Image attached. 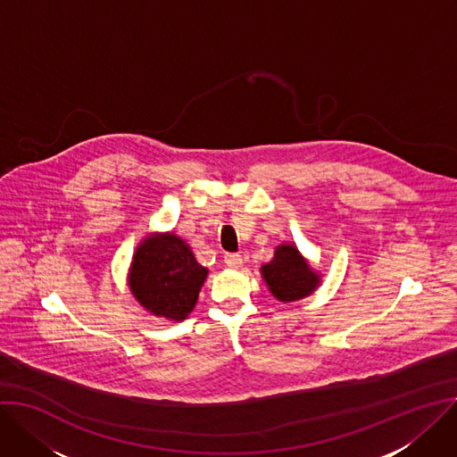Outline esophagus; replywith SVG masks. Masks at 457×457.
Returning <instances> with one entry per match:
<instances>
[{"label": "esophagus", "mask_w": 457, "mask_h": 457, "mask_svg": "<svg viewBox=\"0 0 457 457\" xmlns=\"http://www.w3.org/2000/svg\"><path fill=\"white\" fill-rule=\"evenodd\" d=\"M224 262L229 268H238V266H242V255H238V253H226L224 255Z\"/></svg>", "instance_id": "34e87169"}]
</instances>
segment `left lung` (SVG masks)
I'll use <instances>...</instances> for the list:
<instances>
[{"label":"left lung","mask_w":457,"mask_h":457,"mask_svg":"<svg viewBox=\"0 0 457 457\" xmlns=\"http://www.w3.org/2000/svg\"><path fill=\"white\" fill-rule=\"evenodd\" d=\"M262 277L270 286V292L282 303L299 301L310 295L319 284L308 262L292 244L278 245L271 262L262 266Z\"/></svg>","instance_id":"left-lung-1"}]
</instances>
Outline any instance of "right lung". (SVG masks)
<instances>
[{
	"label": "right lung",
	"mask_w": 457,
	"mask_h": 457,
	"mask_svg": "<svg viewBox=\"0 0 457 457\" xmlns=\"http://www.w3.org/2000/svg\"><path fill=\"white\" fill-rule=\"evenodd\" d=\"M207 270L177 235L147 238L135 253L129 286L137 301L151 313L182 320L196 304Z\"/></svg>",
	"instance_id": "1"
}]
</instances>
